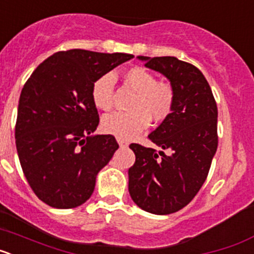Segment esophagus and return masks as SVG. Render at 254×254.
<instances>
[{"instance_id":"34e87169","label":"esophagus","mask_w":254,"mask_h":254,"mask_svg":"<svg viewBox=\"0 0 254 254\" xmlns=\"http://www.w3.org/2000/svg\"><path fill=\"white\" fill-rule=\"evenodd\" d=\"M117 142H118L120 146H127V141L122 140V138H117Z\"/></svg>"}]
</instances>
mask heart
<instances>
[{
	"mask_svg": "<svg viewBox=\"0 0 254 254\" xmlns=\"http://www.w3.org/2000/svg\"><path fill=\"white\" fill-rule=\"evenodd\" d=\"M126 84L136 91L131 102V111L114 112L102 120V129L122 140H128L147 128L150 118L155 122H163L172 114L176 95L169 84L158 82L149 69L136 66L123 73ZM114 76L105 73L96 78L91 86V99L94 105L102 111L113 107Z\"/></svg>",
	"mask_w": 254,
	"mask_h": 254,
	"instance_id": "b5f03b06",
	"label": "heart"
}]
</instances>
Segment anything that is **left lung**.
<instances>
[{"instance_id": "obj_1", "label": "left lung", "mask_w": 254, "mask_h": 254, "mask_svg": "<svg viewBox=\"0 0 254 254\" xmlns=\"http://www.w3.org/2000/svg\"><path fill=\"white\" fill-rule=\"evenodd\" d=\"M137 58L169 80L176 102L172 114L149 134L163 150L129 145L136 161L128 169V190L143 211L173 214L193 199L207 178L217 149L216 102L193 64L176 57Z\"/></svg>"}]
</instances>
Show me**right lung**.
<instances>
[{
    "instance_id": "right-lung-1",
    "label": "right lung",
    "mask_w": 254,
    "mask_h": 254,
    "mask_svg": "<svg viewBox=\"0 0 254 254\" xmlns=\"http://www.w3.org/2000/svg\"><path fill=\"white\" fill-rule=\"evenodd\" d=\"M131 58L85 49L57 52L22 87L15 127L17 155L31 190L51 207L86 202L98 173L118 149L112 134L94 133L99 116L91 86Z\"/></svg>"
}]
</instances>
